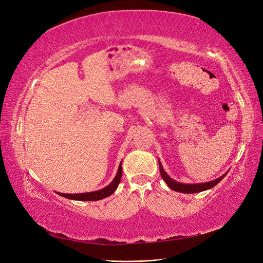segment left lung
Here are the masks:
<instances>
[{"label":"left lung","instance_id":"left-lung-1","mask_svg":"<svg viewBox=\"0 0 263 263\" xmlns=\"http://www.w3.org/2000/svg\"><path fill=\"white\" fill-rule=\"evenodd\" d=\"M159 169H160V173H161L162 179L164 180V182L166 183V184H168V186L171 190L177 191V192H181V193H197V192H202V191H205V190L212 189L213 186L216 185L219 181H221L222 178H224L226 174H227L226 173V174H224V176H221L220 178L214 180V181H211V182L197 183V184H185V183H179L177 181L172 180L168 176V174L165 173V171L163 170L160 161H159Z\"/></svg>","mask_w":263,"mask_h":263}]
</instances>
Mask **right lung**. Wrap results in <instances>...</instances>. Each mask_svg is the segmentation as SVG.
I'll return each instance as SVG.
<instances>
[{
    "label": "right lung",
    "instance_id": "1",
    "mask_svg": "<svg viewBox=\"0 0 263 263\" xmlns=\"http://www.w3.org/2000/svg\"><path fill=\"white\" fill-rule=\"evenodd\" d=\"M122 179V162L119 164V168L117 171L116 177L114 180L110 182V184H108L106 187L102 189L100 191H95V192H90V193H81V194H63V193H58L59 195L70 198V200H77V201H99L102 200V198H105L109 195H112L114 193V191L117 189L119 182H121Z\"/></svg>",
    "mask_w": 263,
    "mask_h": 263
}]
</instances>
